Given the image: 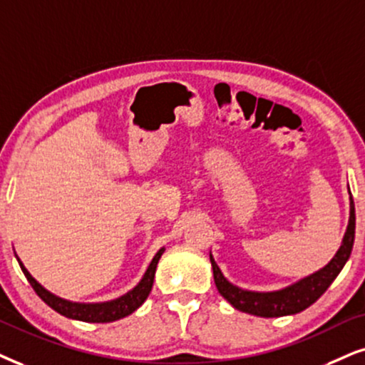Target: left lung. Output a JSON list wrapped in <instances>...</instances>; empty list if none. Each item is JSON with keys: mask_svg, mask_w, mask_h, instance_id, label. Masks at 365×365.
<instances>
[{"mask_svg": "<svg viewBox=\"0 0 365 365\" xmlns=\"http://www.w3.org/2000/svg\"><path fill=\"white\" fill-rule=\"evenodd\" d=\"M354 237L355 207L352 195H350V217L347 230H345V236L342 239V246L339 247V251H336V255L331 257L329 264L322 267V269H318L317 273L297 281V283L292 286H286L283 289H278V292H247V289H242L239 288V286L229 283V281L224 278L222 271L219 269V266H217V262L210 255L215 286L217 289H219V293L222 294L236 310L264 318L294 315V313L303 312L305 308L313 305V303L327 292V288L334 283V279L339 276L342 267L345 266V262H347L350 257V252H352L354 246Z\"/></svg>", "mask_w": 365, "mask_h": 365, "instance_id": "1", "label": "left lung"}]
</instances>
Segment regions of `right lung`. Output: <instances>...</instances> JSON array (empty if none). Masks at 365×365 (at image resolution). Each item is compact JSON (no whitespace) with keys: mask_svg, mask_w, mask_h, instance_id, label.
Here are the masks:
<instances>
[{"mask_svg":"<svg viewBox=\"0 0 365 365\" xmlns=\"http://www.w3.org/2000/svg\"><path fill=\"white\" fill-rule=\"evenodd\" d=\"M165 252V247H161L158 252H156L153 261L150 262L148 269H146L145 276H143L140 283H138L131 292H128L123 297H119L116 299H110V302H103V303H76V302H68V299L58 298L55 297L45 289L38 281H36L34 276L29 273L23 262L18 259V264H20L23 274L26 276V279L30 281L31 288L35 289V293L43 299L45 303L50 308H53L55 312L60 313V315L72 318V320H81V322H89V324H109V322L119 320V318H124L128 315H131L136 308H140L145 299L148 298V294L153 288V281H155V271H156V264H158L161 255Z\"/></svg>","mask_w":365,"mask_h":365,"instance_id":"obj_1","label":"right lung"}]
</instances>
